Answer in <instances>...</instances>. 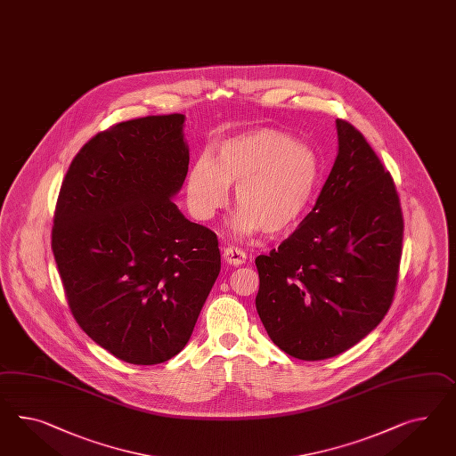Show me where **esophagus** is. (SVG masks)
<instances>
[{"instance_id": "1", "label": "esophagus", "mask_w": 456, "mask_h": 456, "mask_svg": "<svg viewBox=\"0 0 456 456\" xmlns=\"http://www.w3.org/2000/svg\"><path fill=\"white\" fill-rule=\"evenodd\" d=\"M222 257L229 264V265H242L246 264L247 254L244 250L237 248V247H225L222 252Z\"/></svg>"}]
</instances>
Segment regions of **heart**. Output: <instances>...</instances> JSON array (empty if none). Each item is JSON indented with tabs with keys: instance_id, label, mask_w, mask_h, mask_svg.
Returning a JSON list of instances; mask_svg holds the SVG:
<instances>
[{
	"instance_id": "b5f03b06",
	"label": "heart",
	"mask_w": 456,
	"mask_h": 456,
	"mask_svg": "<svg viewBox=\"0 0 456 456\" xmlns=\"http://www.w3.org/2000/svg\"><path fill=\"white\" fill-rule=\"evenodd\" d=\"M321 174V158L308 144L259 127L224 139L210 156L194 160L187 173V197L197 216L209 219L227 204L229 185H235L240 209L235 229L282 234L307 210Z\"/></svg>"
}]
</instances>
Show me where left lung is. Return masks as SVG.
Masks as SVG:
<instances>
[{"label": "left lung", "mask_w": 456, "mask_h": 456, "mask_svg": "<svg viewBox=\"0 0 456 456\" xmlns=\"http://www.w3.org/2000/svg\"><path fill=\"white\" fill-rule=\"evenodd\" d=\"M338 154L312 212L259 256L256 307L272 342L298 360L340 355L394 302L403 214L394 179L367 139L337 119Z\"/></svg>", "instance_id": "8db88e82"}]
</instances>
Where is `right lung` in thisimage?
<instances>
[{
    "instance_id": "1",
    "label": "right lung",
    "mask_w": 456,
    "mask_h": 456,
    "mask_svg": "<svg viewBox=\"0 0 456 456\" xmlns=\"http://www.w3.org/2000/svg\"><path fill=\"white\" fill-rule=\"evenodd\" d=\"M184 114L114 124L74 156L51 248L74 321L114 357L156 365L189 342L221 272L217 235L171 197L184 184Z\"/></svg>"
}]
</instances>
